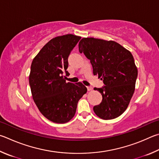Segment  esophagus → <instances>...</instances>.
<instances>
[{
    "mask_svg": "<svg viewBox=\"0 0 159 159\" xmlns=\"http://www.w3.org/2000/svg\"><path fill=\"white\" fill-rule=\"evenodd\" d=\"M87 90L88 91H91L93 89V88L91 87H87Z\"/></svg>",
    "mask_w": 159,
    "mask_h": 159,
    "instance_id": "1",
    "label": "esophagus"
}]
</instances>
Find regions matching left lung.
Segmentation results:
<instances>
[{"label":"left lung","instance_id":"8db88e82","mask_svg":"<svg viewBox=\"0 0 159 159\" xmlns=\"http://www.w3.org/2000/svg\"><path fill=\"white\" fill-rule=\"evenodd\" d=\"M78 46L90 60L93 75L105 85L94 88L102 97L94 112L105 120L118 117L127 109L135 89L138 68L132 54L115 41L94 38H82Z\"/></svg>","mask_w":159,"mask_h":159}]
</instances>
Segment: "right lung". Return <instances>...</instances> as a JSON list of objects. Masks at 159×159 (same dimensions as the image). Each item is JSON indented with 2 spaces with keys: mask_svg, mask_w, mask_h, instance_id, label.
I'll return each mask as SVG.
<instances>
[{
  "mask_svg": "<svg viewBox=\"0 0 159 159\" xmlns=\"http://www.w3.org/2000/svg\"><path fill=\"white\" fill-rule=\"evenodd\" d=\"M81 37L72 34L57 36L44 45L32 61L29 84L33 101L44 117L57 124L73 118L77 102L87 89L81 82H66L70 75L68 58Z\"/></svg>",
  "mask_w": 159,
  "mask_h": 159,
  "instance_id": "obj_1",
  "label": "right lung"
}]
</instances>
